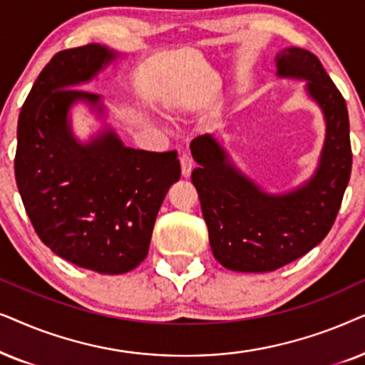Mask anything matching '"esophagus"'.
I'll return each mask as SVG.
<instances>
[{
  "label": "esophagus",
  "instance_id": "esophagus-1",
  "mask_svg": "<svg viewBox=\"0 0 365 365\" xmlns=\"http://www.w3.org/2000/svg\"><path fill=\"white\" fill-rule=\"evenodd\" d=\"M180 165H182V175L183 177H190L192 168H193V160L188 153L180 155Z\"/></svg>",
  "mask_w": 365,
  "mask_h": 365
}]
</instances>
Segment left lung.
Masks as SVG:
<instances>
[{
    "label": "left lung",
    "mask_w": 365,
    "mask_h": 365,
    "mask_svg": "<svg viewBox=\"0 0 365 365\" xmlns=\"http://www.w3.org/2000/svg\"><path fill=\"white\" fill-rule=\"evenodd\" d=\"M280 76L305 78L324 110L327 135L314 178L287 195H267L228 163L210 135L190 145L198 167L192 182L200 198L213 257L237 272H272L312 250L325 239L341 208L352 170L346 100L322 63L302 48L277 55Z\"/></svg>",
    "instance_id": "left-lung-1"
}]
</instances>
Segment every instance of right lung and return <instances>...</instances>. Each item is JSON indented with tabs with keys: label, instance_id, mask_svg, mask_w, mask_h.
<instances>
[{
	"label": "right lung",
	"instance_id": "obj_1",
	"mask_svg": "<svg viewBox=\"0 0 365 365\" xmlns=\"http://www.w3.org/2000/svg\"><path fill=\"white\" fill-rule=\"evenodd\" d=\"M115 58L90 45L58 51L38 75L18 118L14 177L24 210L43 244L100 274L133 270L148 255L160 205L182 170L177 152L123 147L113 132L88 145L73 140V101L98 95L70 88Z\"/></svg>",
	"mask_w": 365,
	"mask_h": 365
}]
</instances>
